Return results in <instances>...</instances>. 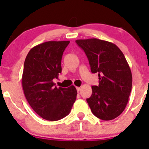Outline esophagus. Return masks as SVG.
<instances>
[{"label":"esophagus","instance_id":"1","mask_svg":"<svg viewBox=\"0 0 149 149\" xmlns=\"http://www.w3.org/2000/svg\"><path fill=\"white\" fill-rule=\"evenodd\" d=\"M76 90H77V91H78V92H79L80 90V87H77Z\"/></svg>","mask_w":149,"mask_h":149}]
</instances>
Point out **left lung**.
I'll list each match as a JSON object with an SVG mask.
<instances>
[{"instance_id": "left-lung-1", "label": "left lung", "mask_w": 149, "mask_h": 149, "mask_svg": "<svg viewBox=\"0 0 149 149\" xmlns=\"http://www.w3.org/2000/svg\"><path fill=\"white\" fill-rule=\"evenodd\" d=\"M88 57L92 73H98L99 85L92 86L87 102L92 113L111 120L125 109L132 85L130 68L123 53L111 42L90 38L76 40Z\"/></svg>"}]
</instances>
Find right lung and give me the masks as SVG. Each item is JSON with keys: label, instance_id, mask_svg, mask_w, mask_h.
Masks as SVG:
<instances>
[{"label": "right lung", "instance_id": "right-lung-1", "mask_svg": "<svg viewBox=\"0 0 149 149\" xmlns=\"http://www.w3.org/2000/svg\"><path fill=\"white\" fill-rule=\"evenodd\" d=\"M69 41H47L30 49L22 74V88L29 105L38 115L50 121L69 114L76 100L73 85L57 88L53 82L61 72V57Z\"/></svg>", "mask_w": 149, "mask_h": 149}]
</instances>
